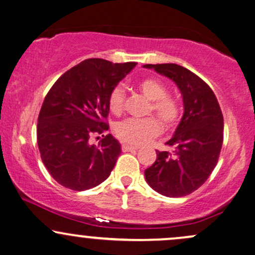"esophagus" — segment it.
Wrapping results in <instances>:
<instances>
[{"instance_id": "obj_1", "label": "esophagus", "mask_w": 255, "mask_h": 255, "mask_svg": "<svg viewBox=\"0 0 255 255\" xmlns=\"http://www.w3.org/2000/svg\"><path fill=\"white\" fill-rule=\"evenodd\" d=\"M121 148H122V151H124V152H130V151L137 150V147H135V146H131V145H128V144H122Z\"/></svg>"}]
</instances>
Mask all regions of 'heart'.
I'll return each mask as SVG.
<instances>
[{
  "instance_id": "1",
  "label": "heart",
  "mask_w": 255,
  "mask_h": 255,
  "mask_svg": "<svg viewBox=\"0 0 255 255\" xmlns=\"http://www.w3.org/2000/svg\"><path fill=\"white\" fill-rule=\"evenodd\" d=\"M137 89L150 102L147 113H153L166 128L174 127L181 118V105L176 98L168 95V89L159 79L146 78L139 81ZM126 93L121 85L110 91L108 107L115 115H120L125 107ZM162 127L154 118L126 119L115 126V134L121 141L130 145H142L159 135Z\"/></svg>"
}]
</instances>
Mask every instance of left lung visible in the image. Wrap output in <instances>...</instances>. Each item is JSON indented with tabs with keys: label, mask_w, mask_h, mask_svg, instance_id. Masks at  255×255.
Returning <instances> with one entry per match:
<instances>
[{
	"label": "left lung",
	"mask_w": 255,
	"mask_h": 255,
	"mask_svg": "<svg viewBox=\"0 0 255 255\" xmlns=\"http://www.w3.org/2000/svg\"><path fill=\"white\" fill-rule=\"evenodd\" d=\"M170 78L182 93L184 113L166 145L174 151H157V159L145 170L154 191L169 198L197 191L217 165L223 145V114L215 93L197 74L175 63L145 64Z\"/></svg>",
	"instance_id": "1"
}]
</instances>
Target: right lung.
I'll return each instance as SVG.
<instances>
[{
    "instance_id": "right-lung-1",
    "label": "right lung",
    "mask_w": 255,
    "mask_h": 255,
    "mask_svg": "<svg viewBox=\"0 0 255 255\" xmlns=\"http://www.w3.org/2000/svg\"><path fill=\"white\" fill-rule=\"evenodd\" d=\"M135 64L87 58L61 75L44 98L38 148L45 168L66 188L86 191L109 177L121 146L111 134L104 135L109 129L108 97ZM95 135L104 137L91 145Z\"/></svg>"
}]
</instances>
